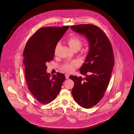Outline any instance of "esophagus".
Returning <instances> with one entry per match:
<instances>
[{
	"instance_id": "esophagus-1",
	"label": "esophagus",
	"mask_w": 134,
	"mask_h": 134,
	"mask_svg": "<svg viewBox=\"0 0 134 134\" xmlns=\"http://www.w3.org/2000/svg\"><path fill=\"white\" fill-rule=\"evenodd\" d=\"M69 75L68 74H66L65 75V77H66V79H69Z\"/></svg>"
}]
</instances>
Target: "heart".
<instances>
[{"instance_id":"b5f03b06","label":"heart","mask_w":134,"mask_h":134,"mask_svg":"<svg viewBox=\"0 0 134 134\" xmlns=\"http://www.w3.org/2000/svg\"><path fill=\"white\" fill-rule=\"evenodd\" d=\"M68 43L70 48L73 51L79 50L82 44L81 41L78 37L75 36L70 37L68 40ZM59 43H57L55 47V50L57 49ZM77 61H73L70 63H66L63 66L62 68L67 72H71L74 70L75 67L77 66Z\"/></svg>"}]
</instances>
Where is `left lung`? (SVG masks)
I'll return each instance as SVG.
<instances>
[{
  "label": "left lung",
  "instance_id": "left-lung-1",
  "mask_svg": "<svg viewBox=\"0 0 134 134\" xmlns=\"http://www.w3.org/2000/svg\"><path fill=\"white\" fill-rule=\"evenodd\" d=\"M73 31L84 35L88 42L85 62L80 69L85 77L70 76L74 81L72 94L75 101L84 108L97 104L108 87L114 64L111 43L105 33L92 24L71 26Z\"/></svg>",
  "mask_w": 134,
  "mask_h": 134
}]
</instances>
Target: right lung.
I'll list each match as a JSON object with an SVG mask.
<instances>
[{"instance_id": "right-lung-1", "label": "right lung", "mask_w": 134, "mask_h": 134, "mask_svg": "<svg viewBox=\"0 0 134 134\" xmlns=\"http://www.w3.org/2000/svg\"><path fill=\"white\" fill-rule=\"evenodd\" d=\"M68 28L69 26L41 28L31 36L24 50L23 64L29 89L43 104L54 100L66 79L59 72L51 77L46 72V64L53 60L57 43Z\"/></svg>"}]
</instances>
